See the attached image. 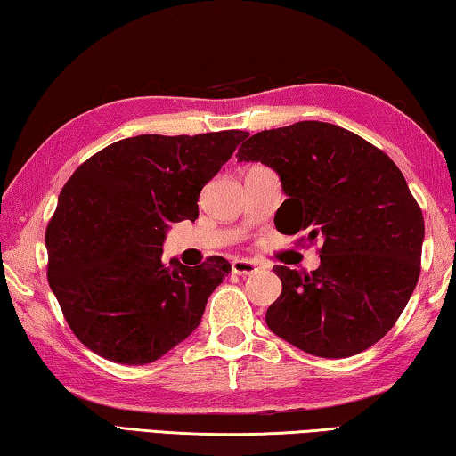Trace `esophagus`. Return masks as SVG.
<instances>
[{"label": "esophagus", "instance_id": "esophagus-1", "mask_svg": "<svg viewBox=\"0 0 456 456\" xmlns=\"http://www.w3.org/2000/svg\"><path fill=\"white\" fill-rule=\"evenodd\" d=\"M232 273L240 274V277H248V274L258 273V265L252 263V260L236 258V260H232Z\"/></svg>", "mask_w": 456, "mask_h": 456}]
</instances>
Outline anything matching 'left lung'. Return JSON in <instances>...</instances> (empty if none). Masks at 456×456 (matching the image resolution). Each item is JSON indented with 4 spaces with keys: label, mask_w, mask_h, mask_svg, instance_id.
I'll return each instance as SVG.
<instances>
[{
    "label": "left lung",
    "mask_w": 456,
    "mask_h": 456,
    "mask_svg": "<svg viewBox=\"0 0 456 456\" xmlns=\"http://www.w3.org/2000/svg\"><path fill=\"white\" fill-rule=\"evenodd\" d=\"M236 158L279 174L287 193L274 216L279 232L321 242L311 274L274 268L282 293L266 311L268 330L317 357L374 346L420 277L424 218L396 163L355 133L321 121L260 131Z\"/></svg>",
    "instance_id": "obj_1"
}]
</instances>
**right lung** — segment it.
<instances>
[{"instance_id": "right-lung-1", "label": "right lung", "mask_w": 456, "mask_h": 456, "mask_svg": "<svg viewBox=\"0 0 456 456\" xmlns=\"http://www.w3.org/2000/svg\"><path fill=\"white\" fill-rule=\"evenodd\" d=\"M246 131L139 135L74 171L46 228L48 282L72 333L104 360H159L200 325L208 297L232 271L161 260L171 222L196 220L204 185Z\"/></svg>"}]
</instances>
